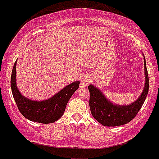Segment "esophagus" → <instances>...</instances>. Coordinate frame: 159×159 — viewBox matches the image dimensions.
Segmentation results:
<instances>
[{"label":"esophagus","mask_w":159,"mask_h":159,"mask_svg":"<svg viewBox=\"0 0 159 159\" xmlns=\"http://www.w3.org/2000/svg\"><path fill=\"white\" fill-rule=\"evenodd\" d=\"M89 81H90V80H89V77H88L87 75H84V76H83L81 79V86H83V87H84V86H87L88 84H89Z\"/></svg>","instance_id":"esophagus-1"}]
</instances>
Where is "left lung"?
Masks as SVG:
<instances>
[{
	"label": "left lung",
	"mask_w": 159,
	"mask_h": 159,
	"mask_svg": "<svg viewBox=\"0 0 159 159\" xmlns=\"http://www.w3.org/2000/svg\"><path fill=\"white\" fill-rule=\"evenodd\" d=\"M145 85L138 100L129 106H117L108 101L102 92L93 85L89 86V106L94 118L106 127H116L127 124L137 116L148 92L149 80L144 59Z\"/></svg>",
	"instance_id": "8db88e82"
}]
</instances>
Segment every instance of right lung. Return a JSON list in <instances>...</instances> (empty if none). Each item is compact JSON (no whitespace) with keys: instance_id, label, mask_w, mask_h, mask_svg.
<instances>
[{"instance_id":"obj_1","label":"right lung","mask_w":159,"mask_h":159,"mask_svg":"<svg viewBox=\"0 0 159 159\" xmlns=\"http://www.w3.org/2000/svg\"><path fill=\"white\" fill-rule=\"evenodd\" d=\"M16 63L15 61L12 70L11 86L20 112L29 120L41 124H50L59 120L64 114L70 97L79 88V81L67 85L50 99L41 102L32 101L22 96L17 89Z\"/></svg>"}]
</instances>
